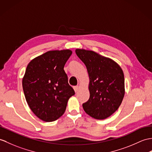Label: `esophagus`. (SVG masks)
I'll use <instances>...</instances> for the list:
<instances>
[{
	"label": "esophagus",
	"mask_w": 152,
	"mask_h": 152,
	"mask_svg": "<svg viewBox=\"0 0 152 152\" xmlns=\"http://www.w3.org/2000/svg\"><path fill=\"white\" fill-rule=\"evenodd\" d=\"M73 88H74V90H75V92L76 93L77 91H78V88H79V87L77 86H75V87H74Z\"/></svg>",
	"instance_id": "esophagus-1"
}]
</instances>
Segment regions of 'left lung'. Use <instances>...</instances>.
<instances>
[{
  "instance_id": "8db88e82",
  "label": "left lung",
  "mask_w": 152,
  "mask_h": 152,
  "mask_svg": "<svg viewBox=\"0 0 152 152\" xmlns=\"http://www.w3.org/2000/svg\"><path fill=\"white\" fill-rule=\"evenodd\" d=\"M89 76V99L83 104L87 115L95 119L110 116L121 105L125 94L123 70L113 60L92 50L76 49Z\"/></svg>"
}]
</instances>
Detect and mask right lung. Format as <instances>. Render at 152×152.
Listing matches in <instances>:
<instances>
[{
  "label": "right lung",
  "instance_id": "1",
  "mask_svg": "<svg viewBox=\"0 0 152 152\" xmlns=\"http://www.w3.org/2000/svg\"><path fill=\"white\" fill-rule=\"evenodd\" d=\"M72 52L50 50L28 63L23 88L30 109L45 122H53L65 111L69 98L75 94L68 83L64 66Z\"/></svg>",
  "mask_w": 152,
  "mask_h": 152
}]
</instances>
